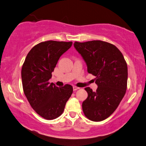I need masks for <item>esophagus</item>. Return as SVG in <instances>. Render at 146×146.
Instances as JSON below:
<instances>
[{"mask_svg": "<svg viewBox=\"0 0 146 146\" xmlns=\"http://www.w3.org/2000/svg\"><path fill=\"white\" fill-rule=\"evenodd\" d=\"M73 91H76V90H78L79 88L76 87V86H73Z\"/></svg>", "mask_w": 146, "mask_h": 146, "instance_id": "34e87169", "label": "esophagus"}]
</instances>
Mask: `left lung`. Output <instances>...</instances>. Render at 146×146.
<instances>
[{
  "label": "left lung",
  "mask_w": 146,
  "mask_h": 146,
  "mask_svg": "<svg viewBox=\"0 0 146 146\" xmlns=\"http://www.w3.org/2000/svg\"><path fill=\"white\" fill-rule=\"evenodd\" d=\"M74 47L87 65L88 72L96 76V91L87 87L88 98L82 110L89 119L100 122L115 111L127 89V66L115 46L101 40L75 42Z\"/></svg>",
  "instance_id": "obj_1"
}]
</instances>
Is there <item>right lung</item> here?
Wrapping results in <instances>:
<instances>
[{"label": "right lung", "mask_w": 146, "mask_h": 146, "mask_svg": "<svg viewBox=\"0 0 146 146\" xmlns=\"http://www.w3.org/2000/svg\"><path fill=\"white\" fill-rule=\"evenodd\" d=\"M72 42L49 40L39 43L26 56L22 68L24 93L32 108L47 120L60 116L71 94L73 87H57L48 82L62 55L72 46Z\"/></svg>", "instance_id": "1"}]
</instances>
